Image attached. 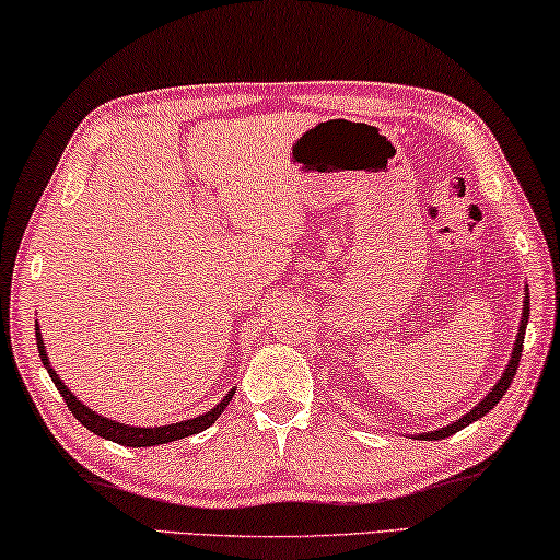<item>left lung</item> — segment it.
I'll return each mask as SVG.
<instances>
[{
	"mask_svg": "<svg viewBox=\"0 0 560 560\" xmlns=\"http://www.w3.org/2000/svg\"><path fill=\"white\" fill-rule=\"evenodd\" d=\"M528 314H530V306H528V294H526V299H523V316H521V324H518L516 346H513L511 359H509V366H505L503 376L499 378V384H495V386L491 388V392H488V396H486V398H481V401H478V404L471 408V411L460 416L458 421L448 423V425H443V429H436V431L419 433V436H416V439H419V441H439V439H448V436H454V433L464 429V425L474 423V421H478V419H483V416H486L488 411H491V408H493L495 404L501 401V398L505 396V392H509V386H511L513 376H516V369H518V361H521V351H523V336H526Z\"/></svg>",
	"mask_w": 560,
	"mask_h": 560,
	"instance_id": "1",
	"label": "left lung"
}]
</instances>
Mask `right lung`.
Masks as SVG:
<instances>
[{
    "label": "right lung",
    "mask_w": 560,
    "mask_h": 560,
    "mask_svg": "<svg viewBox=\"0 0 560 560\" xmlns=\"http://www.w3.org/2000/svg\"><path fill=\"white\" fill-rule=\"evenodd\" d=\"M34 331H37V349H39V357H42L44 369H47V374L51 376V381H55L57 392L65 396V401L69 406V411L74 413V419L82 423L84 429L96 433V436L109 439L114 443H121V446L147 448V446H159V443H168V441H176V439L194 436V433L209 429V425L219 419L221 411H224V408L229 406V401H232V396L236 392V388H232V392L224 396V401L217 404L214 408H209L207 413L197 416V419L179 421V423L154 425V429H147V425H129V423L112 421V419H106V416H100L96 411H92V408H89V406H84L72 392H69L65 384H61V378H59L57 371L49 366V357H47V349H44V341H42V334H39V324H37V328H34Z\"/></svg>",
    "instance_id": "add662e5"
}]
</instances>
